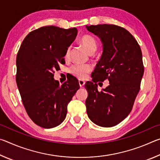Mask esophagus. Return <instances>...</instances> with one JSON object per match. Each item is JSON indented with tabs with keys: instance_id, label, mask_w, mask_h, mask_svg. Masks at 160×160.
Returning a JSON list of instances; mask_svg holds the SVG:
<instances>
[{
	"instance_id": "34e87169",
	"label": "esophagus",
	"mask_w": 160,
	"mask_h": 160,
	"mask_svg": "<svg viewBox=\"0 0 160 160\" xmlns=\"http://www.w3.org/2000/svg\"><path fill=\"white\" fill-rule=\"evenodd\" d=\"M78 82H79V85H80V87H83L84 85H85V82L84 80H79V81H78Z\"/></svg>"
}]
</instances>
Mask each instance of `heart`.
Here are the masks:
<instances>
[{
    "instance_id": "1",
    "label": "heart",
    "mask_w": 160,
    "mask_h": 160,
    "mask_svg": "<svg viewBox=\"0 0 160 160\" xmlns=\"http://www.w3.org/2000/svg\"><path fill=\"white\" fill-rule=\"evenodd\" d=\"M80 44L85 48L89 53H92L97 48V42L95 39L90 35H84L80 39ZM70 53V48L66 50L65 57L68 58ZM92 70V66L89 64L74 65L70 68V72L79 79H85L89 72Z\"/></svg>"
}]
</instances>
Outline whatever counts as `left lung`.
<instances>
[{
	"label": "left lung",
	"instance_id": "left-lung-1",
	"mask_svg": "<svg viewBox=\"0 0 160 160\" xmlns=\"http://www.w3.org/2000/svg\"><path fill=\"white\" fill-rule=\"evenodd\" d=\"M86 28L103 44L102 57L92 73V82L85 85L87 113L97 125L112 127L128 116L138 94L144 73L142 51L133 36L121 27L103 24ZM105 79L110 85L99 92L96 83Z\"/></svg>",
	"mask_w": 160,
	"mask_h": 160
}]
</instances>
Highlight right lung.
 <instances>
[{
	"label": "right lung",
	"mask_w": 160,
	"mask_h": 160,
	"mask_svg": "<svg viewBox=\"0 0 160 160\" xmlns=\"http://www.w3.org/2000/svg\"><path fill=\"white\" fill-rule=\"evenodd\" d=\"M77 33L76 28L42 27L29 32L18 51L16 82L22 101L29 118L42 128L63 122L68 104L80 88L75 77L61 85L53 79Z\"/></svg>",
	"instance_id": "add662e5"
}]
</instances>
